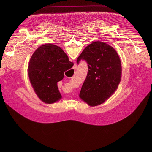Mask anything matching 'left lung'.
Listing matches in <instances>:
<instances>
[{
    "instance_id": "8db88e82",
    "label": "left lung",
    "mask_w": 152,
    "mask_h": 152,
    "mask_svg": "<svg viewBox=\"0 0 152 152\" xmlns=\"http://www.w3.org/2000/svg\"><path fill=\"white\" fill-rule=\"evenodd\" d=\"M84 60L88 73L79 97L91 106L103 103L117 90L121 77V64L115 50L106 43L96 41L86 47L77 59Z\"/></svg>"
}]
</instances>
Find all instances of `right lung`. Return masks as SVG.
I'll list each match as a JSON object with an SVG mask.
<instances>
[{"instance_id":"1","label":"right lung","mask_w":152,"mask_h":152,"mask_svg":"<svg viewBox=\"0 0 152 152\" xmlns=\"http://www.w3.org/2000/svg\"><path fill=\"white\" fill-rule=\"evenodd\" d=\"M73 64L62 49L56 45H44L35 51L29 63L28 74L40 100L49 104L61 98L57 83Z\"/></svg>"}]
</instances>
